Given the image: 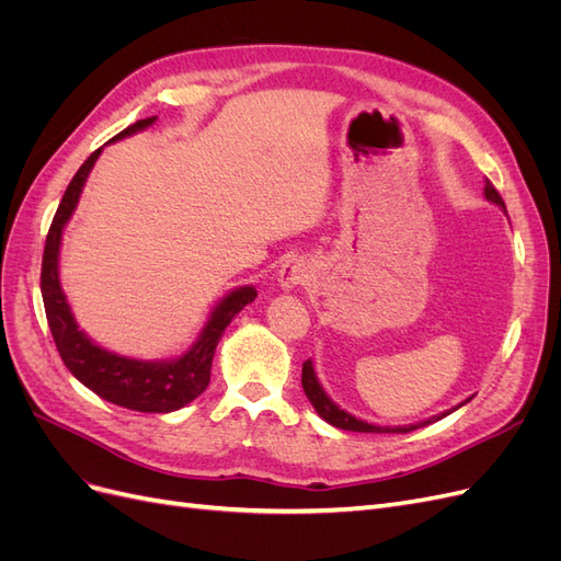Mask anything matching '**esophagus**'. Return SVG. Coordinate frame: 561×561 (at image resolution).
<instances>
[{
	"label": "esophagus",
	"instance_id": "obj_1",
	"mask_svg": "<svg viewBox=\"0 0 561 561\" xmlns=\"http://www.w3.org/2000/svg\"><path fill=\"white\" fill-rule=\"evenodd\" d=\"M311 276H313V266L307 260L290 257L285 260V264L278 271V283L283 290H295L299 285H307Z\"/></svg>",
	"mask_w": 561,
	"mask_h": 561
}]
</instances>
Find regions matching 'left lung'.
Listing matches in <instances>:
<instances>
[{"label": "left lung", "instance_id": "1", "mask_svg": "<svg viewBox=\"0 0 561 561\" xmlns=\"http://www.w3.org/2000/svg\"><path fill=\"white\" fill-rule=\"evenodd\" d=\"M484 196L491 201V203H496L499 208H503L505 210V203H503V198H501V194L496 192V186L491 184L489 180H486V184H484ZM301 386H304V393H307V398L311 400V404L316 407V412L325 419L330 426H334V428H342V431H353V433H410V431H416V428H423V426H428V423H433V421H439V419H445L447 414H451L454 410H458V407L461 404H466V402H461L458 407H454L451 412H445V414H437V416H433V419H428V421H421V423H414V426H398V428H381V426H371V423H367V421H360V419H355V416H351L348 412H344V410H339V407L325 396V390H322V386L318 383V379H316V371H313V363L311 360H307L301 365Z\"/></svg>", "mask_w": 561, "mask_h": 561}]
</instances>
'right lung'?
Here are the masks:
<instances>
[{
    "label": "right lung",
    "mask_w": 561,
    "mask_h": 561,
    "mask_svg": "<svg viewBox=\"0 0 561 561\" xmlns=\"http://www.w3.org/2000/svg\"><path fill=\"white\" fill-rule=\"evenodd\" d=\"M157 122V116L140 118L126 130L116 135L114 140L126 138V135L138 133ZM112 142V140H110ZM103 147L95 149L93 154L81 163L72 182L67 184L65 196L50 222L46 245H44V260H42V297L50 334H54L56 348L65 367L72 375L91 388L95 396L103 400L126 407L133 412H149V414H165L175 412L180 407L190 404L198 398L210 383V365L215 348L222 339L231 318L239 313L245 304L254 301L257 290L252 285L239 287V290L229 293L222 301L217 304L210 313V320L203 328L198 342L186 351L182 358L175 360H161V363H142L124 358V355L110 353L105 348L95 346L91 339L83 334L77 325V320L67 307V299L60 290L58 280V252H60V236L67 219L72 217L77 201L81 194V186L87 182L95 159L100 157Z\"/></svg>",
    "instance_id": "obj_1"
}]
</instances>
